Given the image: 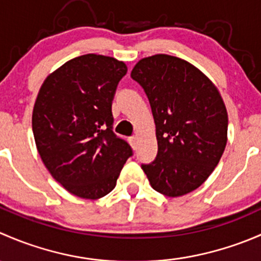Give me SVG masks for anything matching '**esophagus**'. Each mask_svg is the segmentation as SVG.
Instances as JSON below:
<instances>
[{"instance_id":"obj_1","label":"esophagus","mask_w":261,"mask_h":261,"mask_svg":"<svg viewBox=\"0 0 261 261\" xmlns=\"http://www.w3.org/2000/svg\"><path fill=\"white\" fill-rule=\"evenodd\" d=\"M130 144H131V146H133L134 150L138 149V138H136V136H131Z\"/></svg>"}]
</instances>
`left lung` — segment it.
<instances>
[{
	"mask_svg": "<svg viewBox=\"0 0 261 261\" xmlns=\"http://www.w3.org/2000/svg\"><path fill=\"white\" fill-rule=\"evenodd\" d=\"M131 78L145 91L155 122L156 159L141 165L152 189L180 197L206 181L227 143L228 116L213 82L180 58H143Z\"/></svg>",
	"mask_w": 261,
	"mask_h": 261,
	"instance_id": "obj_1",
	"label": "left lung"
}]
</instances>
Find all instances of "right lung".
Wrapping results in <instances>:
<instances>
[{"label":"right lung","instance_id":"1","mask_svg":"<svg viewBox=\"0 0 261 261\" xmlns=\"http://www.w3.org/2000/svg\"><path fill=\"white\" fill-rule=\"evenodd\" d=\"M126 72L121 60L86 54L50 73L39 89L33 110L36 149L51 177L81 198L109 194L133 155L112 131V99Z\"/></svg>","mask_w":261,"mask_h":261}]
</instances>
